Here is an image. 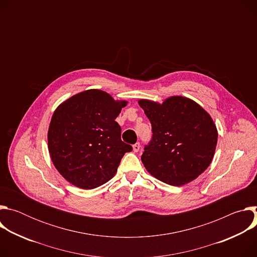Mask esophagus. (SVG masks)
I'll list each match as a JSON object with an SVG mask.
<instances>
[{
	"label": "esophagus",
	"instance_id": "1",
	"mask_svg": "<svg viewBox=\"0 0 257 257\" xmlns=\"http://www.w3.org/2000/svg\"><path fill=\"white\" fill-rule=\"evenodd\" d=\"M133 152H135V153H137L139 150H140V143L139 142H136L135 144H133Z\"/></svg>",
	"mask_w": 257,
	"mask_h": 257
}]
</instances>
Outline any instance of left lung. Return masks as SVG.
<instances>
[{"instance_id": "1", "label": "left lung", "mask_w": 257, "mask_h": 257, "mask_svg": "<svg viewBox=\"0 0 257 257\" xmlns=\"http://www.w3.org/2000/svg\"><path fill=\"white\" fill-rule=\"evenodd\" d=\"M138 103L153 130L141 156L148 172L173 186L185 185L202 174L212 161L217 142L215 124L205 109L180 95L163 103L149 99Z\"/></svg>"}]
</instances>
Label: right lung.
I'll list each match as a JSON object with an SVG mask.
<instances>
[{"label":"right lung","instance_id":"right-lung-1","mask_svg":"<svg viewBox=\"0 0 257 257\" xmlns=\"http://www.w3.org/2000/svg\"><path fill=\"white\" fill-rule=\"evenodd\" d=\"M126 100L105 91L88 89L62 102L53 114L48 148L58 172L76 187L96 188L117 173L132 146L121 140L115 121Z\"/></svg>","mask_w":257,"mask_h":257}]
</instances>
